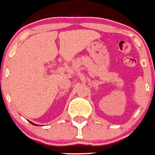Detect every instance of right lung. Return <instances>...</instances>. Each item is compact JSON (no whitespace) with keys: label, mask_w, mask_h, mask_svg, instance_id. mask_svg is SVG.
I'll return each instance as SVG.
<instances>
[{"label":"right lung","mask_w":155,"mask_h":155,"mask_svg":"<svg viewBox=\"0 0 155 155\" xmlns=\"http://www.w3.org/2000/svg\"><path fill=\"white\" fill-rule=\"evenodd\" d=\"M30 122L31 124H33V125H35V126H37V125H36V124H35V123H33V122Z\"/></svg>","instance_id":"add662e5"}]
</instances>
